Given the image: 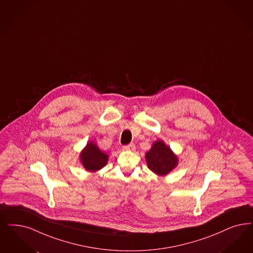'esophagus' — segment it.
Here are the masks:
<instances>
[{"label": "esophagus", "instance_id": "obj_1", "mask_svg": "<svg viewBox=\"0 0 253 253\" xmlns=\"http://www.w3.org/2000/svg\"><path fill=\"white\" fill-rule=\"evenodd\" d=\"M123 149L128 150V151H134V150L136 149V147H135V144H134L133 142H131L129 144L125 145V146L123 147Z\"/></svg>", "mask_w": 253, "mask_h": 253}]
</instances>
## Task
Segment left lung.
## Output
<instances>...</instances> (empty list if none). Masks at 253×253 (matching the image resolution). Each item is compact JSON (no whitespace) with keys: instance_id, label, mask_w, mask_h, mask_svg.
Listing matches in <instances>:
<instances>
[{"instance_id":"1","label":"left lung","mask_w":253,"mask_h":253,"mask_svg":"<svg viewBox=\"0 0 253 253\" xmlns=\"http://www.w3.org/2000/svg\"><path fill=\"white\" fill-rule=\"evenodd\" d=\"M145 159L148 168L159 176L168 174L178 165L177 156L161 140L153 143Z\"/></svg>"}]
</instances>
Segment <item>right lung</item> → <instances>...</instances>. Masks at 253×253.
Masks as SVG:
<instances>
[{"mask_svg": "<svg viewBox=\"0 0 253 253\" xmlns=\"http://www.w3.org/2000/svg\"><path fill=\"white\" fill-rule=\"evenodd\" d=\"M109 157L93 142H87L84 149L80 155V160L88 171H96L107 165Z\"/></svg>", "mask_w": 253, "mask_h": 253, "instance_id": "1", "label": "right lung"}]
</instances>
